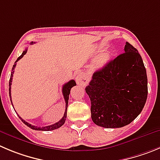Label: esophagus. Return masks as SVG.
<instances>
[{
    "label": "esophagus",
    "mask_w": 160,
    "mask_h": 160,
    "mask_svg": "<svg viewBox=\"0 0 160 160\" xmlns=\"http://www.w3.org/2000/svg\"><path fill=\"white\" fill-rule=\"evenodd\" d=\"M76 81H77V84L81 85V86H85L88 83L87 78L82 74V73H78L76 77Z\"/></svg>",
    "instance_id": "34e87169"
}]
</instances>
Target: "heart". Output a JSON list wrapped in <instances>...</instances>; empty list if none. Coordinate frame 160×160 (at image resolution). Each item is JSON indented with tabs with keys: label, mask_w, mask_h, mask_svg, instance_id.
<instances>
[{
	"label": "heart",
	"mask_w": 160,
	"mask_h": 160,
	"mask_svg": "<svg viewBox=\"0 0 160 160\" xmlns=\"http://www.w3.org/2000/svg\"><path fill=\"white\" fill-rule=\"evenodd\" d=\"M111 58V53H104V54L101 55L100 57H98L96 60H95V63H94V67L95 68H102V67L105 66Z\"/></svg>",
	"instance_id": "heart-1"
}]
</instances>
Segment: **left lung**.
Instances as JSON below:
<instances>
[{
  "label": "left lung",
  "instance_id": "obj_1",
  "mask_svg": "<svg viewBox=\"0 0 160 160\" xmlns=\"http://www.w3.org/2000/svg\"><path fill=\"white\" fill-rule=\"evenodd\" d=\"M125 53L95 72L85 91L92 119L104 128L129 125L141 114L148 96L145 67L137 50L126 42Z\"/></svg>",
  "mask_w": 160,
  "mask_h": 160
}]
</instances>
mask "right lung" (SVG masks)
Returning <instances> with one entry per match:
<instances>
[{
  "mask_svg": "<svg viewBox=\"0 0 160 160\" xmlns=\"http://www.w3.org/2000/svg\"><path fill=\"white\" fill-rule=\"evenodd\" d=\"M35 43V42H34ZM31 44H33V42H31ZM27 51H28V49H25L24 51L22 53V54L20 55V56L19 57V58H17V60L16 61V62H15L14 65H13L12 68V73H11V77H10V80H9V96L10 98H11V85H12V77H13V73H14V69L15 68H16V62L19 61V59H21L22 58H23V56H24L25 54L27 53ZM77 85V83H76L75 80H71L70 81H68V83H66L65 84H64L63 88H62V93H63V96H64V98H65V114H64V116L63 118H62L61 120L59 121V122H56V123L53 124V125H48V126H45V127H38V126H35V125H31V124H29L28 122H27L26 121L23 120V118H21L19 117V118L21 119L22 122H23V123L25 124V125H27V126H28L29 128H31V129H35V130H41V131H51V130H54V129H58V128H60L61 126H62V125L65 124V119H66V117H67V108H68V95H69L70 94V90H71V88L72 87H74V86H76ZM11 102H12V98H11ZM13 107V105H12Z\"/></svg>",
  "mask_w": 160,
  "mask_h": 160,
  "instance_id": "obj_1",
  "label": "right lung"
}]
</instances>
